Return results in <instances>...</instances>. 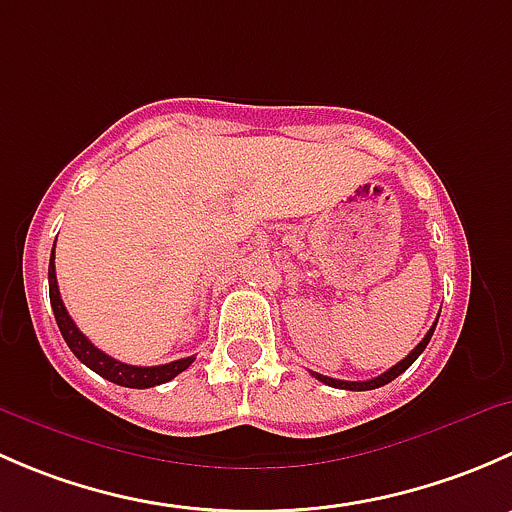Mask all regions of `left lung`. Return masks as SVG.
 I'll use <instances>...</instances> for the list:
<instances>
[{
	"mask_svg": "<svg viewBox=\"0 0 512 512\" xmlns=\"http://www.w3.org/2000/svg\"><path fill=\"white\" fill-rule=\"evenodd\" d=\"M436 322H438V319H436ZM436 322H433V327L428 329L426 337H423L421 342H418V347L414 349V352H411L409 356H406V359H401L399 364H396V366H391L389 371H384V374H381V376H374V379H369V381H342V379H329V376L317 374V371H312V376H314V379L322 381V384L334 386V389H349V391H371V389H379V386L389 384V381H394L396 376L404 374V371L409 369V366L414 364V361L418 359V356H421L423 349H426V347H428V342H431L433 329H436Z\"/></svg>",
	"mask_w": 512,
	"mask_h": 512,
	"instance_id": "left-lung-1",
	"label": "left lung"
}]
</instances>
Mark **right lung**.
<instances>
[{
  "label": "right lung",
  "mask_w": 512,
  "mask_h": 512,
  "mask_svg": "<svg viewBox=\"0 0 512 512\" xmlns=\"http://www.w3.org/2000/svg\"><path fill=\"white\" fill-rule=\"evenodd\" d=\"M56 247V242H54ZM49 297H51V309H54L56 324H59V332L64 337V342L69 344V349L79 361H84L91 371H96L103 379L113 381L118 386H128V389H151V386L165 384V381L175 379L180 371L188 369L195 361V356H185V359L170 361V364L160 366H131L116 361L113 356L103 354L101 349H96L84 334L79 332V327L74 324V319L66 312L64 302H61L59 285H56V267H54V252H51L49 260Z\"/></svg>",
  "instance_id": "right-lung-1"
}]
</instances>
